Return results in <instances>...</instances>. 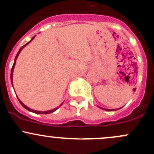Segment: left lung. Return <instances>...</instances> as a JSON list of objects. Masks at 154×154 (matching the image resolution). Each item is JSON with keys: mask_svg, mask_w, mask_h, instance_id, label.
Masks as SVG:
<instances>
[{"mask_svg": "<svg viewBox=\"0 0 154 154\" xmlns=\"http://www.w3.org/2000/svg\"><path fill=\"white\" fill-rule=\"evenodd\" d=\"M99 108H100L101 109H103V110H106V111H116V110H118V109H121V108H118V109H104V108H102V107H100V106H98Z\"/></svg>", "mask_w": 154, "mask_h": 154, "instance_id": "left-lung-1", "label": "left lung"}]
</instances>
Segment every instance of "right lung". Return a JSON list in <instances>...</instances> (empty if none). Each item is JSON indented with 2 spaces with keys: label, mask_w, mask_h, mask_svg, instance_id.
<instances>
[{
  "label": "right lung",
  "mask_w": 154,
  "mask_h": 154,
  "mask_svg": "<svg viewBox=\"0 0 154 154\" xmlns=\"http://www.w3.org/2000/svg\"><path fill=\"white\" fill-rule=\"evenodd\" d=\"M36 36H34V37H33L32 38H31V39L30 41H29V42H27V43H26V45H24L23 46H22V47L20 48V50H19V51H18L17 52V55H16V57H15V59H14V64H13V66H12V67H11V84H12V87H13V82H12V79H13V72H14V66H15V64H16V59H17V57H18V56H19V54H20V51L23 50V48L24 47H26V45H27L29 43H30V42H31V41L33 40V39H34V37H35ZM17 98H18V100H19V102L20 103V104L21 105L23 106L24 107L25 109H27L28 111H29V112H33V113H35V114H50V113H52V112H55L56 110H57L58 109H59V107H60L62 105V104H60V105H59V107H57V108H55V109H51V110H48V111H45V112H42V111H37V110H34V109H30L29 108V107H28L27 106H26L25 105V104L23 103L22 101H21L19 99V97H17Z\"/></svg>",
  "instance_id": "1"
}]
</instances>
